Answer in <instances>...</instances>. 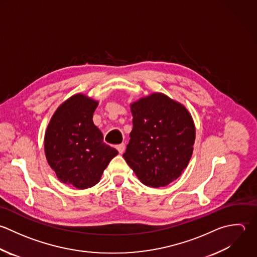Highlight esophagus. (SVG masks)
Listing matches in <instances>:
<instances>
[{
	"mask_svg": "<svg viewBox=\"0 0 257 257\" xmlns=\"http://www.w3.org/2000/svg\"><path fill=\"white\" fill-rule=\"evenodd\" d=\"M116 149L118 150V152H119L120 154H122V153L124 152V150H125V144L122 143V144L117 145V146H116Z\"/></svg>",
	"mask_w": 257,
	"mask_h": 257,
	"instance_id": "obj_1",
	"label": "esophagus"
}]
</instances>
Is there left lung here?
Masks as SVG:
<instances>
[{
	"label": "left lung",
	"mask_w": 257,
	"mask_h": 257,
	"mask_svg": "<svg viewBox=\"0 0 257 257\" xmlns=\"http://www.w3.org/2000/svg\"><path fill=\"white\" fill-rule=\"evenodd\" d=\"M131 111L133 129L123 157L144 185L166 186L181 175L191 158L195 140L191 115L161 93L133 103Z\"/></svg>",
	"instance_id": "1"
}]
</instances>
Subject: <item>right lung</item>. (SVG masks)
Wrapping results in <instances>:
<instances>
[{
    "mask_svg": "<svg viewBox=\"0 0 257 257\" xmlns=\"http://www.w3.org/2000/svg\"><path fill=\"white\" fill-rule=\"evenodd\" d=\"M98 102L77 94L53 115L45 134V153L59 180L78 189L96 185L118 151L103 142L93 123Z\"/></svg>",
    "mask_w": 257,
    "mask_h": 257,
    "instance_id": "1",
    "label": "right lung"
}]
</instances>
